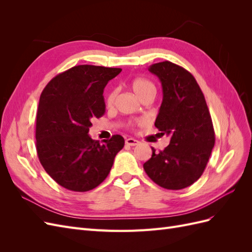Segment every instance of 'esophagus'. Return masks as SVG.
<instances>
[{
  "mask_svg": "<svg viewBox=\"0 0 252 252\" xmlns=\"http://www.w3.org/2000/svg\"><path fill=\"white\" fill-rule=\"evenodd\" d=\"M125 143H126V145H128V146H136V145L139 144V141L134 140L132 138H129V139H126Z\"/></svg>",
  "mask_w": 252,
  "mask_h": 252,
  "instance_id": "esophagus-1",
  "label": "esophagus"
}]
</instances>
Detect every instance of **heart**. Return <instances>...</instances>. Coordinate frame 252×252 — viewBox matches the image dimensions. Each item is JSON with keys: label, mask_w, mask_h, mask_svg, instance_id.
<instances>
[{"label": "heart", "mask_w": 252, "mask_h": 252, "mask_svg": "<svg viewBox=\"0 0 252 252\" xmlns=\"http://www.w3.org/2000/svg\"><path fill=\"white\" fill-rule=\"evenodd\" d=\"M130 86L133 90V93L136 94L141 100H145V98H154L156 94H157V88L154 83H152L150 80L143 78V77H138L134 78L131 83ZM118 94V89H111L109 93L106 94L105 97V103L107 106H112L114 103V100H116V96ZM138 124H142V122H138ZM134 124L130 123L129 124V127H133Z\"/></svg>", "instance_id": "1"}]
</instances>
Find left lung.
I'll list each match as a JSON object with an SVG mask.
<instances>
[{
  "label": "left lung",
  "instance_id": "left-lung-1",
  "mask_svg": "<svg viewBox=\"0 0 252 252\" xmlns=\"http://www.w3.org/2000/svg\"><path fill=\"white\" fill-rule=\"evenodd\" d=\"M162 83L163 102L155 126L171 136L168 146L156 152L143 167L156 184L180 190L201 178L216 142L205 96L193 75L169 61L151 65Z\"/></svg>",
  "mask_w": 252,
  "mask_h": 252
}]
</instances>
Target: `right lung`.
Masks as SVG:
<instances>
[{
  "label": "right lung",
  "instance_id": "1",
  "mask_svg": "<svg viewBox=\"0 0 252 252\" xmlns=\"http://www.w3.org/2000/svg\"><path fill=\"white\" fill-rule=\"evenodd\" d=\"M121 68L78 65L53 78L42 91L36 112L35 146L40 162L59 185L85 192L107 178L124 138L101 144L88 135L105 113L104 88Z\"/></svg>",
  "mask_w": 252,
  "mask_h": 252
}]
</instances>
